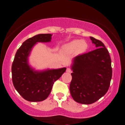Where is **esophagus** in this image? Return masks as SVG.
<instances>
[{
	"label": "esophagus",
	"instance_id": "obj_1",
	"mask_svg": "<svg viewBox=\"0 0 125 125\" xmlns=\"http://www.w3.org/2000/svg\"><path fill=\"white\" fill-rule=\"evenodd\" d=\"M66 72L67 73H71L72 72V70H71L70 68H67V69H66Z\"/></svg>",
	"mask_w": 125,
	"mask_h": 125
}]
</instances>
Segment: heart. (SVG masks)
<instances>
[{
    "instance_id": "b5f03b06",
    "label": "heart",
    "mask_w": 125,
    "mask_h": 125,
    "mask_svg": "<svg viewBox=\"0 0 125 125\" xmlns=\"http://www.w3.org/2000/svg\"><path fill=\"white\" fill-rule=\"evenodd\" d=\"M88 48L87 42L79 39L73 40L69 43L64 44L62 47V50L64 52L67 53L75 52L77 54H83L87 51Z\"/></svg>"
}]
</instances>
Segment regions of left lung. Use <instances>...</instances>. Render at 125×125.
Here are the masks:
<instances>
[{"instance_id":"8db88e82","label":"left lung","mask_w":125,"mask_h":125,"mask_svg":"<svg viewBox=\"0 0 125 125\" xmlns=\"http://www.w3.org/2000/svg\"><path fill=\"white\" fill-rule=\"evenodd\" d=\"M90 39L97 48L75 56L72 66L70 91L75 102L83 104L96 102L106 94L112 78L111 60L101 41Z\"/></svg>"}]
</instances>
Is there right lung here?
<instances>
[{"instance_id": "obj_1", "label": "right lung", "mask_w": 125, "mask_h": 125, "mask_svg": "<svg viewBox=\"0 0 125 125\" xmlns=\"http://www.w3.org/2000/svg\"><path fill=\"white\" fill-rule=\"evenodd\" d=\"M51 34H39L23 42L15 53L12 64V81L14 88L23 99L29 102H42L51 93L53 83L65 72L66 68L34 71L28 64L31 48L37 42H50Z\"/></svg>"}]
</instances>
